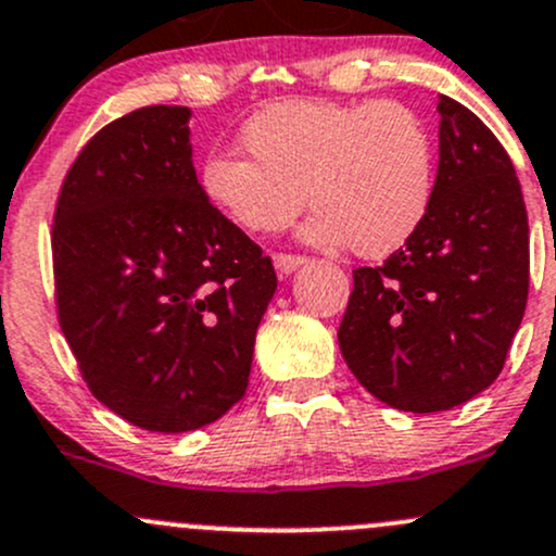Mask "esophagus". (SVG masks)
Returning <instances> with one entry per match:
<instances>
[{"mask_svg":"<svg viewBox=\"0 0 556 556\" xmlns=\"http://www.w3.org/2000/svg\"><path fill=\"white\" fill-rule=\"evenodd\" d=\"M306 258L303 255H288V253H274V268L279 274H293L295 268H301Z\"/></svg>","mask_w":556,"mask_h":556,"instance_id":"obj_1","label":"esophagus"}]
</instances>
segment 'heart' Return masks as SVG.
Returning <instances> with one entry per match:
<instances>
[{"label": "heart", "mask_w": 556, "mask_h": 556, "mask_svg": "<svg viewBox=\"0 0 556 556\" xmlns=\"http://www.w3.org/2000/svg\"><path fill=\"white\" fill-rule=\"evenodd\" d=\"M242 146L250 156L210 154L200 184L248 231L288 229L308 200L317 213L301 231L306 242L386 258L429 218L434 140L405 103H268L242 125Z\"/></svg>", "instance_id": "1"}]
</instances>
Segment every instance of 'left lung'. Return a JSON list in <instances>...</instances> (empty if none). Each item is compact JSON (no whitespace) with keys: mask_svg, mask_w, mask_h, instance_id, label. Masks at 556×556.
<instances>
[{"mask_svg":"<svg viewBox=\"0 0 556 556\" xmlns=\"http://www.w3.org/2000/svg\"><path fill=\"white\" fill-rule=\"evenodd\" d=\"M434 202L416 237L354 271L338 327L349 370L376 400L440 413L504 370L530 285L528 210L498 138L440 96Z\"/></svg>","mask_w":556,"mask_h":556,"instance_id":"obj_1","label":"left lung"}]
</instances>
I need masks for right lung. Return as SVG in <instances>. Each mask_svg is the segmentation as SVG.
Here are the masks:
<instances>
[{
  "instance_id": "add662e5",
  "label": "right lung",
  "mask_w": 556,
  "mask_h": 556,
  "mask_svg": "<svg viewBox=\"0 0 556 556\" xmlns=\"http://www.w3.org/2000/svg\"><path fill=\"white\" fill-rule=\"evenodd\" d=\"M191 111L103 127L63 180L52 226L58 323L98 402L146 431L213 424L248 389L277 290L271 258L204 197Z\"/></svg>"
}]
</instances>
